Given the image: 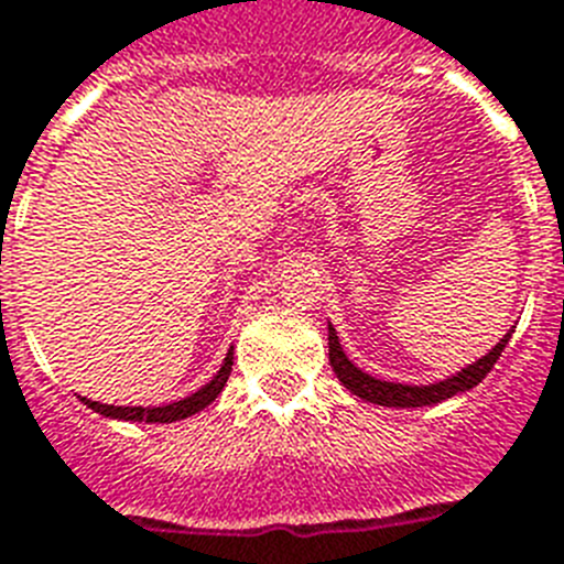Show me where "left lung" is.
Listing matches in <instances>:
<instances>
[{"instance_id": "1", "label": "left lung", "mask_w": 564, "mask_h": 564, "mask_svg": "<svg viewBox=\"0 0 564 564\" xmlns=\"http://www.w3.org/2000/svg\"><path fill=\"white\" fill-rule=\"evenodd\" d=\"M327 336L333 373H336L338 382L354 393V397H359V400L365 402H373V405H386V409H423V405H437V402L448 400V397H455V393H464L469 391V388L478 386L480 379L492 370V365L498 361L501 350H505L507 341L512 338V329L492 347V350H489L487 356H480L473 365L455 370L452 377L441 379V382H429V386H405V382H386V379L370 377V373H365V370L356 368L354 361L347 359L345 347L338 341L336 327L329 322Z\"/></svg>"}]
</instances>
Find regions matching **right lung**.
I'll return each mask as SVG.
<instances>
[{
    "instance_id": "add662e5",
    "label": "right lung",
    "mask_w": 564,
    "mask_h": 564,
    "mask_svg": "<svg viewBox=\"0 0 564 564\" xmlns=\"http://www.w3.org/2000/svg\"><path fill=\"white\" fill-rule=\"evenodd\" d=\"M231 365H235V347H228L226 359L219 365V370L210 377V382H205L199 391L187 393L182 400L167 402V405H107V402L84 400V405H89L91 411L109 416V420H127V423H176V420H185L191 414H199L203 409H208L210 402L217 400L223 388H226L228 377H231Z\"/></svg>"
}]
</instances>
